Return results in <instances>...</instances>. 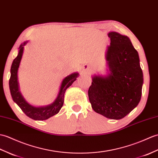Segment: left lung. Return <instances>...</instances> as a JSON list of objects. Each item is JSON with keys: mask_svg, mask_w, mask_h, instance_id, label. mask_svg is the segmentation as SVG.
<instances>
[{"mask_svg": "<svg viewBox=\"0 0 158 158\" xmlns=\"http://www.w3.org/2000/svg\"><path fill=\"white\" fill-rule=\"evenodd\" d=\"M106 58L109 72L92 78L88 96L94 110L110 119L126 116L141 100L143 83L137 51L126 35L108 33Z\"/></svg>", "mask_w": 158, "mask_h": 158, "instance_id": "obj_1", "label": "left lung"}]
</instances>
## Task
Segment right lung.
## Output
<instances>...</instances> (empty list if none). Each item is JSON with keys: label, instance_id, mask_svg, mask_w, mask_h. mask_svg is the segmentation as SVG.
Instances as JSON below:
<instances>
[{"label": "right lung", "instance_id": "obj_1", "mask_svg": "<svg viewBox=\"0 0 158 158\" xmlns=\"http://www.w3.org/2000/svg\"><path fill=\"white\" fill-rule=\"evenodd\" d=\"M27 43V42H25L19 46V50L17 56L13 61L11 68H10V77L9 79L10 94H11L13 101L19 106L22 111L28 117L35 120H44L56 114L60 111L64 103L65 91L77 79L79 76V73H72V74L66 77L63 79L60 87L59 93L52 104L46 106H42V107H35V106H33L28 104L20 93L17 81V71L19 67L22 55H23V46Z\"/></svg>", "mask_w": 158, "mask_h": 158}]
</instances>
